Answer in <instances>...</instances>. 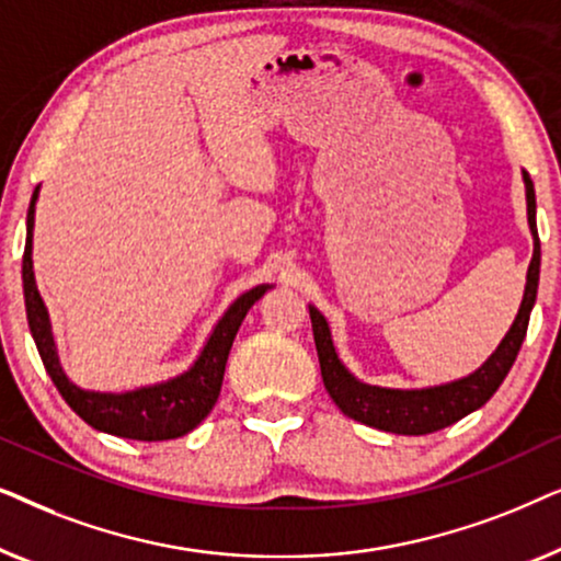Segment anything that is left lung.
<instances>
[{"instance_id":"1","label":"left lung","mask_w":561,"mask_h":561,"mask_svg":"<svg viewBox=\"0 0 561 561\" xmlns=\"http://www.w3.org/2000/svg\"><path fill=\"white\" fill-rule=\"evenodd\" d=\"M524 186H526V214H528V229L534 237V257L526 273V288L524 301L516 313L508 334L497 344L493 355L482 363L478 370L467 375V378L442 382V386L432 388H380L367 386V382L357 380L344 363L336 355L332 342V329H329L324 313L317 306H309L311 327H313V342H317L321 378H324V388L332 396V401L340 405L344 416L359 421V424L380 428V432L390 434H432L439 432L444 426H451L455 421L465 419L467 413L478 411L485 405L505 375L516 363L520 344H524L528 317L536 304V290H539V267H541V244L539 232H536V194L534 181L528 179L524 171Z\"/></svg>"}]
</instances>
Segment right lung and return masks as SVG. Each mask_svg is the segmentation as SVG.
I'll list each match as a JSON object with an SVG mask.
<instances>
[{
    "label": "right lung",
    "instance_id": "obj_1",
    "mask_svg": "<svg viewBox=\"0 0 561 561\" xmlns=\"http://www.w3.org/2000/svg\"><path fill=\"white\" fill-rule=\"evenodd\" d=\"M41 186L33 191L27 209V240L25 255H22V288H25V309L27 324L33 340L41 352L43 365L56 382L58 393L66 403L94 426L96 432L122 436V439L137 442H165L179 439V436L194 432L217 403L221 380H225V365L232 350V342L240 332L242 319L248 317L252 304L265 296L267 283L250 288L248 294L234 298L221 319L214 324L204 350L198 352L194 365L186 373L168 378L163 382H152L125 393H102V390H87L68 380L58 359V347L53 340V327L48 309H45L41 290L35 286L33 271V229H35V204Z\"/></svg>",
    "mask_w": 561,
    "mask_h": 561
}]
</instances>
